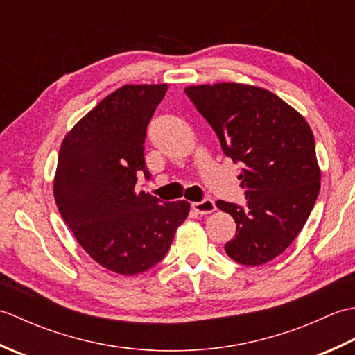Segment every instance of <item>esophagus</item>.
I'll return each mask as SVG.
<instances>
[{
    "mask_svg": "<svg viewBox=\"0 0 355 355\" xmlns=\"http://www.w3.org/2000/svg\"><path fill=\"white\" fill-rule=\"evenodd\" d=\"M192 209L197 212L198 215H209L215 212V202L212 200H205V201H198V202H192Z\"/></svg>",
    "mask_w": 355,
    "mask_h": 355,
    "instance_id": "obj_1",
    "label": "esophagus"
}]
</instances>
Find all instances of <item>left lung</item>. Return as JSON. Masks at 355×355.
Wrapping results in <instances>:
<instances>
[{
	"instance_id": "1",
	"label": "left lung",
	"mask_w": 355,
	"mask_h": 355,
	"mask_svg": "<svg viewBox=\"0 0 355 355\" xmlns=\"http://www.w3.org/2000/svg\"><path fill=\"white\" fill-rule=\"evenodd\" d=\"M184 93L220 139L224 154L243 163L238 178L247 207L216 201L236 235L225 253L243 266H262L285 252L310 216L322 172L314 135L299 111L266 88L221 82Z\"/></svg>"
}]
</instances>
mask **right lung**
<instances>
[{
    "label": "right lung",
    "instance_id": "right-lung-1",
    "mask_svg": "<svg viewBox=\"0 0 355 355\" xmlns=\"http://www.w3.org/2000/svg\"><path fill=\"white\" fill-rule=\"evenodd\" d=\"M169 85H123L87 112L59 149L53 193L59 214L80 247L99 266L139 275L160 262L178 225L184 200L162 202L135 192L146 126Z\"/></svg>",
    "mask_w": 355,
    "mask_h": 355
}]
</instances>
